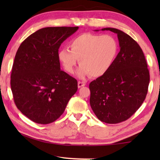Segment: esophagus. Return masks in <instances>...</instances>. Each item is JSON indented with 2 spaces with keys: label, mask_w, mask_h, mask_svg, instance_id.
Returning a JSON list of instances; mask_svg holds the SVG:
<instances>
[{
  "label": "esophagus",
  "mask_w": 160,
  "mask_h": 160,
  "mask_svg": "<svg viewBox=\"0 0 160 160\" xmlns=\"http://www.w3.org/2000/svg\"><path fill=\"white\" fill-rule=\"evenodd\" d=\"M86 85V83L84 82H78V88H81V87H84Z\"/></svg>",
  "instance_id": "obj_1"
}]
</instances>
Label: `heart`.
Returning <instances> with one entry per match:
<instances>
[{
  "mask_svg": "<svg viewBox=\"0 0 160 160\" xmlns=\"http://www.w3.org/2000/svg\"><path fill=\"white\" fill-rule=\"evenodd\" d=\"M70 47L71 49L63 47L59 50L58 60L68 73H73L78 61L81 65L77 73L80 78L103 75L113 65L119 50V43L113 36L91 32L73 38Z\"/></svg>",
  "mask_w": 160,
  "mask_h": 160,
  "instance_id": "1",
  "label": "heart"
}]
</instances>
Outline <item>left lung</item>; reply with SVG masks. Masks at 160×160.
Segmentation results:
<instances>
[{
  "label": "left lung",
  "mask_w": 160,
  "mask_h": 160,
  "mask_svg": "<svg viewBox=\"0 0 160 160\" xmlns=\"http://www.w3.org/2000/svg\"><path fill=\"white\" fill-rule=\"evenodd\" d=\"M120 51L110 69L89 84L90 106L96 117L108 124L128 119L143 103L150 76L141 48L134 39L116 28Z\"/></svg>",
  "instance_id": "obj_1"
}]
</instances>
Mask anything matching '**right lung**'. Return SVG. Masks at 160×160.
I'll use <instances>...</instances> for the list:
<instances>
[{
  "label": "right lung",
  "instance_id": "right-lung-1",
  "mask_svg": "<svg viewBox=\"0 0 160 160\" xmlns=\"http://www.w3.org/2000/svg\"><path fill=\"white\" fill-rule=\"evenodd\" d=\"M78 27L41 28L21 43L12 66L11 89L17 108L38 124L56 121L78 89L77 80L60 70L61 43Z\"/></svg>",
  "mask_w": 160,
  "mask_h": 160
}]
</instances>
